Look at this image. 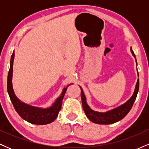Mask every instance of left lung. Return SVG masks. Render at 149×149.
<instances>
[{
    "mask_svg": "<svg viewBox=\"0 0 149 149\" xmlns=\"http://www.w3.org/2000/svg\"><path fill=\"white\" fill-rule=\"evenodd\" d=\"M130 50L132 55L134 56L135 59H136V57H135L134 52L132 49V47L130 48ZM136 65H137V63H136ZM80 90H81V100L83 110H84L85 115L88 117V118L90 121H92V123H95L101 125H109L118 122V121L122 120L129 113L130 111V109L133 106V104H134V101L136 100L138 91H139V80L138 78L134 93H133L132 96L130 97V99L129 100H127L125 103L122 104L120 107L115 108V109H112V110L108 111L104 113L95 111L92 110L90 109V107L88 105V104H87L86 97L85 96V94L83 91V89H82L80 86Z\"/></svg>",
    "mask_w": 149,
    "mask_h": 149,
    "instance_id": "left-lung-1",
    "label": "left lung"
}]
</instances>
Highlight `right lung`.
Segmentation results:
<instances>
[{
    "instance_id": "obj_1",
    "label": "right lung",
    "mask_w": 149,
    "mask_h": 149,
    "mask_svg": "<svg viewBox=\"0 0 149 149\" xmlns=\"http://www.w3.org/2000/svg\"><path fill=\"white\" fill-rule=\"evenodd\" d=\"M15 58V51L11 56L10 63V70L8 76V92L11 100L12 103L14 106L15 109L17 113L25 120L32 124L36 125H46L53 122L57 118L58 113L61 110L62 100L66 93L67 88L70 85H67L66 88L63 89L61 95L56 100L54 103L50 107L47 109L32 107L29 104L24 103L20 101L15 95L13 90V61Z\"/></svg>"
}]
</instances>
